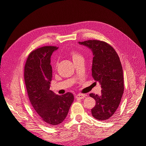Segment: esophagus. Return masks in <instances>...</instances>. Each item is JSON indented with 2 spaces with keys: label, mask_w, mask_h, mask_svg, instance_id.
Returning a JSON list of instances; mask_svg holds the SVG:
<instances>
[{
  "label": "esophagus",
  "mask_w": 146,
  "mask_h": 146,
  "mask_svg": "<svg viewBox=\"0 0 146 146\" xmlns=\"http://www.w3.org/2000/svg\"><path fill=\"white\" fill-rule=\"evenodd\" d=\"M86 96L85 94H78L76 96V98L77 99H83Z\"/></svg>",
  "instance_id": "obj_1"
}]
</instances>
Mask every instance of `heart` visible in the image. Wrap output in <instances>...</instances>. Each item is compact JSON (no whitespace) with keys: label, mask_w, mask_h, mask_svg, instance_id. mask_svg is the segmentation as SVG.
<instances>
[{"label":"heart","mask_w":146,"mask_h":146,"mask_svg":"<svg viewBox=\"0 0 146 146\" xmlns=\"http://www.w3.org/2000/svg\"><path fill=\"white\" fill-rule=\"evenodd\" d=\"M70 57H71V58L72 59L74 62H75V61H76L78 60L83 58L82 56L80 54H79V53H78L76 51H74V50H72L70 52Z\"/></svg>","instance_id":"heart-1"}]
</instances>
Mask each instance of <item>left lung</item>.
Instances as JSON below:
<instances>
[{
  "label": "left lung",
  "instance_id": "1",
  "mask_svg": "<svg viewBox=\"0 0 146 146\" xmlns=\"http://www.w3.org/2000/svg\"><path fill=\"white\" fill-rule=\"evenodd\" d=\"M78 43L92 50V76L102 89L100 96L90 94L96 100V105L91 109L92 115L99 121L107 120L116 112L124 90L120 59L113 47L104 41L88 40Z\"/></svg>",
  "mask_w": 146,
  "mask_h": 146
}]
</instances>
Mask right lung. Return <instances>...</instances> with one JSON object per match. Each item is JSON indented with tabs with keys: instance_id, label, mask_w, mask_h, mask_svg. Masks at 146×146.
I'll use <instances>...</instances> for the list:
<instances>
[{
	"instance_id": "1",
	"label": "right lung",
	"mask_w": 146,
	"mask_h": 146,
	"mask_svg": "<svg viewBox=\"0 0 146 146\" xmlns=\"http://www.w3.org/2000/svg\"><path fill=\"white\" fill-rule=\"evenodd\" d=\"M57 48L44 46L32 51L24 67V80L30 103L39 118L51 127L64 120L74 99L71 92L60 96L50 90V57Z\"/></svg>"
}]
</instances>
